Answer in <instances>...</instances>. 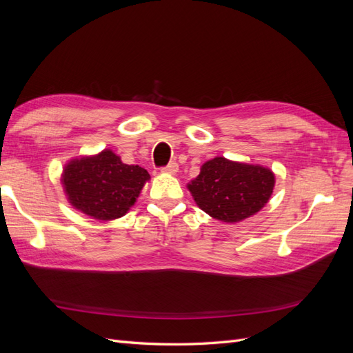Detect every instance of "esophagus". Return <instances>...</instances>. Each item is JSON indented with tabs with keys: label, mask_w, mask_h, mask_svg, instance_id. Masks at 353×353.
Wrapping results in <instances>:
<instances>
[{
	"label": "esophagus",
	"mask_w": 353,
	"mask_h": 353,
	"mask_svg": "<svg viewBox=\"0 0 353 353\" xmlns=\"http://www.w3.org/2000/svg\"><path fill=\"white\" fill-rule=\"evenodd\" d=\"M162 172L165 174H176L178 172V163L176 162H170L166 166L162 168Z\"/></svg>",
	"instance_id": "esophagus-1"
}]
</instances>
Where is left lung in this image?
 Masks as SVG:
<instances>
[{
    "instance_id": "left-lung-1",
    "label": "left lung",
    "mask_w": 353,
    "mask_h": 353,
    "mask_svg": "<svg viewBox=\"0 0 353 353\" xmlns=\"http://www.w3.org/2000/svg\"><path fill=\"white\" fill-rule=\"evenodd\" d=\"M274 184L270 169L215 157L201 166L188 190L197 206L212 218L239 222L254 215L268 203Z\"/></svg>"
}]
</instances>
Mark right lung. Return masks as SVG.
I'll use <instances>...</instances> for the list:
<instances>
[{
	"instance_id": "right-lung-1",
	"label": "right lung",
	"mask_w": 353,
	"mask_h": 353,
	"mask_svg": "<svg viewBox=\"0 0 353 353\" xmlns=\"http://www.w3.org/2000/svg\"><path fill=\"white\" fill-rule=\"evenodd\" d=\"M148 178L144 168L123 163L110 150L72 160L63 170V185L72 206L100 221L123 216Z\"/></svg>"
}]
</instances>
